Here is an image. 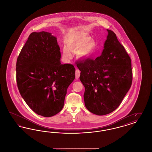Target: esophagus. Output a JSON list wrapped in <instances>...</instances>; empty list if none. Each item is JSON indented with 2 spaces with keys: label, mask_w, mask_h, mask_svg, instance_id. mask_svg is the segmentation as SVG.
Instances as JSON below:
<instances>
[{
  "label": "esophagus",
  "mask_w": 152,
  "mask_h": 152,
  "mask_svg": "<svg viewBox=\"0 0 152 152\" xmlns=\"http://www.w3.org/2000/svg\"><path fill=\"white\" fill-rule=\"evenodd\" d=\"M75 75H76V79H77L79 78L80 75V71L78 69H76Z\"/></svg>",
  "instance_id": "1"
}]
</instances>
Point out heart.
Returning <instances> with one entry per match:
<instances>
[{
    "label": "heart",
    "mask_w": 152,
    "mask_h": 152,
    "mask_svg": "<svg viewBox=\"0 0 152 152\" xmlns=\"http://www.w3.org/2000/svg\"><path fill=\"white\" fill-rule=\"evenodd\" d=\"M91 36L76 34L69 36L66 40V45L70 51L77 52V58L86 59L89 58L96 47V42L91 40ZM67 48H63V55L66 58H70L71 53Z\"/></svg>",
    "instance_id": "obj_1"
}]
</instances>
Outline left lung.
<instances>
[{"label":"left lung","instance_id":"obj_1","mask_svg":"<svg viewBox=\"0 0 152 152\" xmlns=\"http://www.w3.org/2000/svg\"><path fill=\"white\" fill-rule=\"evenodd\" d=\"M108 35L100 56L76 63L81 71L80 80L85 87L87 109L102 116L120 105L132 86L133 73L130 57L115 33Z\"/></svg>","mask_w":152,"mask_h":152}]
</instances>
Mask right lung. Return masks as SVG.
I'll return each instance as SVG.
<instances>
[{
	"mask_svg": "<svg viewBox=\"0 0 152 152\" xmlns=\"http://www.w3.org/2000/svg\"><path fill=\"white\" fill-rule=\"evenodd\" d=\"M56 38L51 33L32 32L16 61V82L24 100L34 112L52 117L63 108L68 87L75 78V68L60 63Z\"/></svg>",
	"mask_w": 152,
	"mask_h": 152,
	"instance_id": "obj_1",
	"label": "right lung"
}]
</instances>
